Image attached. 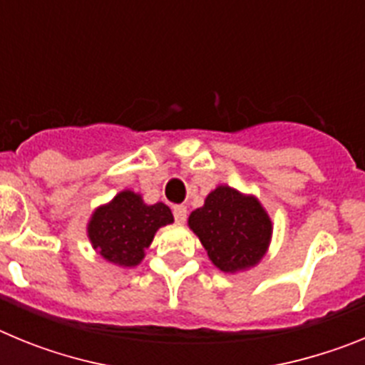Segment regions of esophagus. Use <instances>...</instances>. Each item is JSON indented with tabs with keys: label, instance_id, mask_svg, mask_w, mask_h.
Returning a JSON list of instances; mask_svg holds the SVG:
<instances>
[{
	"label": "esophagus",
	"instance_id": "1",
	"mask_svg": "<svg viewBox=\"0 0 365 365\" xmlns=\"http://www.w3.org/2000/svg\"><path fill=\"white\" fill-rule=\"evenodd\" d=\"M173 215H175L177 222H185L186 215H188V210H186V206H175L173 208Z\"/></svg>",
	"mask_w": 365,
	"mask_h": 365
}]
</instances>
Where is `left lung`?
<instances>
[{
	"instance_id": "obj_1",
	"label": "left lung",
	"mask_w": 365,
	"mask_h": 365,
	"mask_svg": "<svg viewBox=\"0 0 365 365\" xmlns=\"http://www.w3.org/2000/svg\"><path fill=\"white\" fill-rule=\"evenodd\" d=\"M188 227L212 263L230 274L256 267L272 240V221L257 197L227 185L206 195L205 205L190 214Z\"/></svg>"
}]
</instances>
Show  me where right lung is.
Wrapping results in <instances>:
<instances>
[{
    "mask_svg": "<svg viewBox=\"0 0 365 365\" xmlns=\"http://www.w3.org/2000/svg\"><path fill=\"white\" fill-rule=\"evenodd\" d=\"M172 222L173 214L164 202L146 205L140 193L122 190L93 212L87 237L96 254L113 265L137 267L157 230Z\"/></svg>",
    "mask_w": 365,
    "mask_h": 365,
    "instance_id": "add662e5",
    "label": "right lung"
}]
</instances>
